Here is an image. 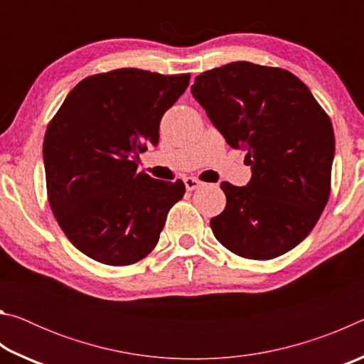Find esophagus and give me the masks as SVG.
Returning <instances> with one entry per match:
<instances>
[{
    "label": "esophagus",
    "mask_w": 364,
    "mask_h": 364,
    "mask_svg": "<svg viewBox=\"0 0 364 364\" xmlns=\"http://www.w3.org/2000/svg\"><path fill=\"white\" fill-rule=\"evenodd\" d=\"M184 186H186L188 191H194V189L202 186V181H199L194 176H188V178H184Z\"/></svg>",
    "instance_id": "obj_1"
}]
</instances>
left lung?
I'll return each mask as SVG.
<instances>
[{"instance_id": "8db88e82", "label": "left lung", "mask_w": 364, "mask_h": 364, "mask_svg": "<svg viewBox=\"0 0 364 364\" xmlns=\"http://www.w3.org/2000/svg\"><path fill=\"white\" fill-rule=\"evenodd\" d=\"M191 93L252 178L223 181L226 207L210 220L232 254L269 260L292 250L319 220L331 191L336 139L329 117L294 73L245 60L197 75Z\"/></svg>"}]
</instances>
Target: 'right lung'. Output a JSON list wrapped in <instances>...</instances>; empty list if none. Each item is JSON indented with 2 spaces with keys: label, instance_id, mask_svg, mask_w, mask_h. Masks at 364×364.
Returning a JSON list of instances; mask_svg holds the SVG:
<instances>
[{
  "label": "right lung",
  "instance_id": "obj_1",
  "mask_svg": "<svg viewBox=\"0 0 364 364\" xmlns=\"http://www.w3.org/2000/svg\"><path fill=\"white\" fill-rule=\"evenodd\" d=\"M189 73L119 69L80 82L48 125L43 143L49 205L75 247L123 267L156 247L167 213L184 196L181 180L138 173L157 146L162 115L189 85Z\"/></svg>",
  "mask_w": 364,
  "mask_h": 364
}]
</instances>
